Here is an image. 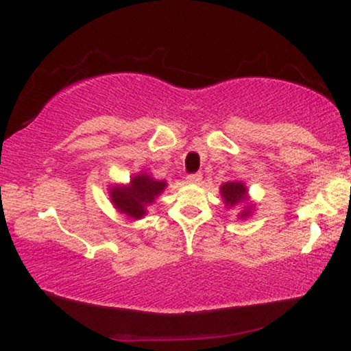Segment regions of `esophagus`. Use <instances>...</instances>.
Here are the masks:
<instances>
[{
	"instance_id": "obj_1",
	"label": "esophagus",
	"mask_w": 351,
	"mask_h": 351,
	"mask_svg": "<svg viewBox=\"0 0 351 351\" xmlns=\"http://www.w3.org/2000/svg\"><path fill=\"white\" fill-rule=\"evenodd\" d=\"M188 183H200V180H202V175L200 173H191V175H188Z\"/></svg>"
}]
</instances>
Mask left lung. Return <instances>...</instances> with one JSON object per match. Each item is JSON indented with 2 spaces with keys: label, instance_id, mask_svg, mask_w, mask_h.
I'll return each mask as SVG.
<instances>
[{
  "label": "left lung",
  "instance_id": "obj_1",
  "mask_svg": "<svg viewBox=\"0 0 351 351\" xmlns=\"http://www.w3.org/2000/svg\"><path fill=\"white\" fill-rule=\"evenodd\" d=\"M221 194L228 207H234V205H239L247 200V189L241 181L224 183L221 186ZM247 215H249V210H247V212H242L241 217H247Z\"/></svg>",
  "mask_w": 351,
  "mask_h": 351
}]
</instances>
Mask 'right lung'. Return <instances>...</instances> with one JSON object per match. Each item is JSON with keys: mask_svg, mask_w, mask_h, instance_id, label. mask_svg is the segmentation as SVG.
Returning a JSON list of instances; mask_svg holds the SVG:
<instances>
[{"mask_svg": "<svg viewBox=\"0 0 351 351\" xmlns=\"http://www.w3.org/2000/svg\"><path fill=\"white\" fill-rule=\"evenodd\" d=\"M163 188L165 181H156L149 175H136L128 186L110 189V197L119 212L132 218H141L146 215V205L152 204Z\"/></svg>", "mask_w": 351, "mask_h": 351, "instance_id": "add662e5", "label": "right lung"}]
</instances>
